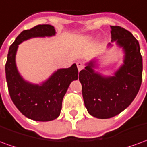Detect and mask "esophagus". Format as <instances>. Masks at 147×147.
<instances>
[{
    "mask_svg": "<svg viewBox=\"0 0 147 147\" xmlns=\"http://www.w3.org/2000/svg\"><path fill=\"white\" fill-rule=\"evenodd\" d=\"M76 65H77V68H78V70L79 71L83 69V64L81 62V61H78L76 63Z\"/></svg>",
    "mask_w": 147,
    "mask_h": 147,
    "instance_id": "obj_1",
    "label": "esophagus"
}]
</instances>
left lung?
<instances>
[{"label":"left lung","mask_w":147,"mask_h":147,"mask_svg":"<svg viewBox=\"0 0 147 147\" xmlns=\"http://www.w3.org/2000/svg\"><path fill=\"white\" fill-rule=\"evenodd\" d=\"M111 42L122 49L123 64L112 76H104L95 69L99 59L93 58L80 71V80L84 104L90 115L98 119H109L120 113L139 92L142 79V58L139 42L123 27L110 26Z\"/></svg>","instance_id":"obj_1"}]
</instances>
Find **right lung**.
Returning a JSON list of instances; mask_svg holds the SVG:
<instances>
[{"label": "right lung", "mask_w": 147, "mask_h": 147, "mask_svg": "<svg viewBox=\"0 0 147 147\" xmlns=\"http://www.w3.org/2000/svg\"><path fill=\"white\" fill-rule=\"evenodd\" d=\"M53 26L38 25L22 31L8 50L5 64L6 81L12 102L21 113L35 121H51L57 119L62 108V101L71 83L78 80V69L73 64L68 68H60L41 83L25 80L18 71L16 56L19 45L33 38L53 37Z\"/></svg>", "instance_id": "1"}]
</instances>
